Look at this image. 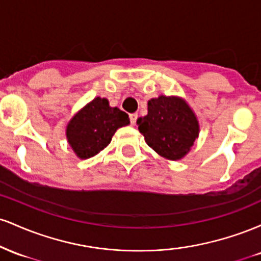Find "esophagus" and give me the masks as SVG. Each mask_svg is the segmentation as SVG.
I'll use <instances>...</instances> for the list:
<instances>
[{
    "instance_id": "obj_1",
    "label": "esophagus",
    "mask_w": 261,
    "mask_h": 261,
    "mask_svg": "<svg viewBox=\"0 0 261 261\" xmlns=\"http://www.w3.org/2000/svg\"><path fill=\"white\" fill-rule=\"evenodd\" d=\"M136 120H137V114H136V113L130 114V121H131V124H133V125L136 124Z\"/></svg>"
}]
</instances>
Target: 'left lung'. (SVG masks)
Masks as SVG:
<instances>
[{
	"label": "left lung",
	"instance_id": "1",
	"mask_svg": "<svg viewBox=\"0 0 261 261\" xmlns=\"http://www.w3.org/2000/svg\"><path fill=\"white\" fill-rule=\"evenodd\" d=\"M147 110V115L137 119L146 143L168 161L184 158L200 133L199 120L187 100L162 94L148 100Z\"/></svg>",
	"mask_w": 261,
	"mask_h": 261
}]
</instances>
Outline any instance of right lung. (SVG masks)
I'll return each mask as SVG.
<instances>
[{"label": "right lung", "mask_w": 261, "mask_h": 261, "mask_svg": "<svg viewBox=\"0 0 261 261\" xmlns=\"http://www.w3.org/2000/svg\"><path fill=\"white\" fill-rule=\"evenodd\" d=\"M128 124L126 113L110 107L106 98L95 97L68 121L66 137L77 157L88 160L109 145L118 128Z\"/></svg>", "instance_id": "1"}]
</instances>
